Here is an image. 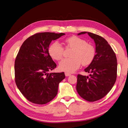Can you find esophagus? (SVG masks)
Segmentation results:
<instances>
[{
	"instance_id": "34e87169",
	"label": "esophagus",
	"mask_w": 128,
	"mask_h": 128,
	"mask_svg": "<svg viewBox=\"0 0 128 128\" xmlns=\"http://www.w3.org/2000/svg\"><path fill=\"white\" fill-rule=\"evenodd\" d=\"M64 74H65V76H70V75H71L70 73H68V72H65Z\"/></svg>"
}]
</instances>
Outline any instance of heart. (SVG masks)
<instances>
[{
    "label": "heart",
    "instance_id": "obj_1",
    "mask_svg": "<svg viewBox=\"0 0 128 128\" xmlns=\"http://www.w3.org/2000/svg\"><path fill=\"white\" fill-rule=\"evenodd\" d=\"M65 42L67 48L73 49L72 58H65L59 64V69L62 71L73 72L80 67L90 64L95 56V49L92 45L86 43V40L76 36L67 38ZM64 48L58 42H55L49 48V53L52 58L59 61L63 58Z\"/></svg>",
    "mask_w": 128,
    "mask_h": 128
}]
</instances>
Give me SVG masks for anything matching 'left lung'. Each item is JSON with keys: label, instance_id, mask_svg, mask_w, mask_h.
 I'll list each match as a JSON object with an SVG mask.
<instances>
[{"label": "left lung", "instance_id": "8db88e82", "mask_svg": "<svg viewBox=\"0 0 128 128\" xmlns=\"http://www.w3.org/2000/svg\"><path fill=\"white\" fill-rule=\"evenodd\" d=\"M88 33L95 42L96 55L89 66L84 70L89 76H77L76 89L78 94L88 101L100 100L112 89L117 79V60L114 51L106 39L90 32Z\"/></svg>", "mask_w": 128, "mask_h": 128}]
</instances>
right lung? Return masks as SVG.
<instances>
[{
  "instance_id": "right-lung-1",
  "label": "right lung",
  "mask_w": 128,
  "mask_h": 128,
  "mask_svg": "<svg viewBox=\"0 0 128 128\" xmlns=\"http://www.w3.org/2000/svg\"><path fill=\"white\" fill-rule=\"evenodd\" d=\"M63 33H36L26 40L15 61V80L18 89L33 104H44L56 96L58 84L65 78L64 72L50 73L56 67L49 53L52 40Z\"/></svg>"
}]
</instances>
